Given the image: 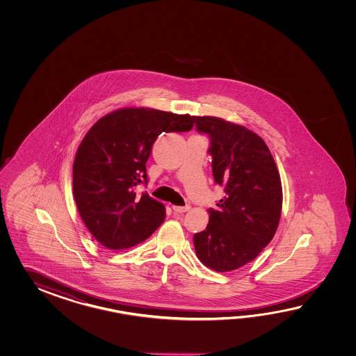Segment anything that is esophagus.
Listing matches in <instances>:
<instances>
[{
    "instance_id": "esophagus-1",
    "label": "esophagus",
    "mask_w": 356,
    "mask_h": 356,
    "mask_svg": "<svg viewBox=\"0 0 356 356\" xmlns=\"http://www.w3.org/2000/svg\"><path fill=\"white\" fill-rule=\"evenodd\" d=\"M189 209H191L189 204H186V206H173V211L177 212V213L189 211Z\"/></svg>"
}]
</instances>
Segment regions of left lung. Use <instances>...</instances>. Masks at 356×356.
<instances>
[{
    "label": "left lung",
    "instance_id": "obj_1",
    "mask_svg": "<svg viewBox=\"0 0 356 356\" xmlns=\"http://www.w3.org/2000/svg\"><path fill=\"white\" fill-rule=\"evenodd\" d=\"M195 121L210 136L213 179L227 193L209 209L206 230L193 235L195 250L213 271H233L273 241L282 209L280 175L265 141L250 129L210 115Z\"/></svg>",
    "mask_w": 356,
    "mask_h": 356
}]
</instances>
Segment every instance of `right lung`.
<instances>
[{"mask_svg":"<svg viewBox=\"0 0 356 356\" xmlns=\"http://www.w3.org/2000/svg\"><path fill=\"white\" fill-rule=\"evenodd\" d=\"M193 115L122 108L94 123L76 152L72 189L91 235L108 250L144 242L165 219V207L135 187L147 183L146 161L163 132H186Z\"/></svg>","mask_w":356,"mask_h":356,"instance_id":"obj_1","label":"right lung"}]
</instances>
